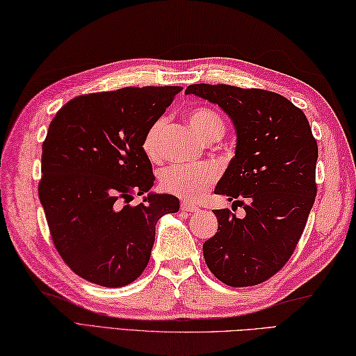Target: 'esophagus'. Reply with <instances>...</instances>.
<instances>
[{"label":"esophagus","mask_w":356,"mask_h":356,"mask_svg":"<svg viewBox=\"0 0 356 356\" xmlns=\"http://www.w3.org/2000/svg\"><path fill=\"white\" fill-rule=\"evenodd\" d=\"M199 210V208L193 204H190L187 201H183L181 202V211H186V213H196Z\"/></svg>","instance_id":"esophagus-1"}]
</instances>
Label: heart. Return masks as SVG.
<instances>
[{
	"label": "heart",
	"instance_id": "1",
	"mask_svg": "<svg viewBox=\"0 0 356 356\" xmlns=\"http://www.w3.org/2000/svg\"><path fill=\"white\" fill-rule=\"evenodd\" d=\"M188 124L195 133L207 142L216 140L225 133V122L218 113L207 108L196 107L188 111ZM166 127V119L160 118L146 129L142 138V151L151 161L161 159V140ZM218 179V172L210 164L201 166H172L160 173V187L164 192L178 196L184 201L196 202L201 199L214 181Z\"/></svg>",
	"mask_w": 356,
	"mask_h": 356
}]
</instances>
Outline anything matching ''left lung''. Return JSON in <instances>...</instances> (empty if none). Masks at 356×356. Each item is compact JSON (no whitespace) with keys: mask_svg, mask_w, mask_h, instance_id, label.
<instances>
[{"mask_svg":"<svg viewBox=\"0 0 356 356\" xmlns=\"http://www.w3.org/2000/svg\"><path fill=\"white\" fill-rule=\"evenodd\" d=\"M186 93L227 111L237 131L236 157L216 187L245 218L214 210L218 232L204 243L211 273L229 287L272 278L289 261L317 195V142L307 116L280 93L228 84H192Z\"/></svg>","mask_w":356,"mask_h":356,"instance_id":"obj_1","label":"left lung"}]
</instances>
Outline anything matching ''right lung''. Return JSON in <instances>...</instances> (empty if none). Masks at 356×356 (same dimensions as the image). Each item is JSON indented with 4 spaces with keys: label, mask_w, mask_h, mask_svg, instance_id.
<instances>
[{
    "label": "right lung",
    "mask_w": 356,
    "mask_h": 356,
    "mask_svg": "<svg viewBox=\"0 0 356 356\" xmlns=\"http://www.w3.org/2000/svg\"><path fill=\"white\" fill-rule=\"evenodd\" d=\"M179 86H146L81 95L51 120L42 145L39 199L58 255L83 280L124 287L148 266L155 223L177 213L172 195H134L154 186L142 138Z\"/></svg>",
    "instance_id": "right-lung-1"
}]
</instances>
